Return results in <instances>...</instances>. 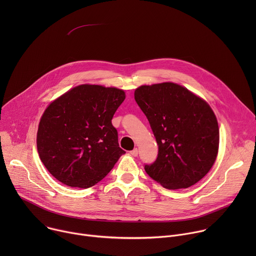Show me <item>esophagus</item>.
<instances>
[{
    "label": "esophagus",
    "mask_w": 256,
    "mask_h": 256,
    "mask_svg": "<svg viewBox=\"0 0 256 256\" xmlns=\"http://www.w3.org/2000/svg\"><path fill=\"white\" fill-rule=\"evenodd\" d=\"M138 149H136V148L130 152V154L132 156H134V157H136V156H138Z\"/></svg>",
    "instance_id": "1"
}]
</instances>
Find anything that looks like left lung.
I'll return each instance as SVG.
<instances>
[{"instance_id":"obj_1","label":"left lung","mask_w":256,"mask_h":256,"mask_svg":"<svg viewBox=\"0 0 256 256\" xmlns=\"http://www.w3.org/2000/svg\"><path fill=\"white\" fill-rule=\"evenodd\" d=\"M134 100L147 116L158 144L147 174L167 190L188 188L212 167L218 126L210 105L180 85L166 82L136 89Z\"/></svg>"}]
</instances>
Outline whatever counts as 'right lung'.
<instances>
[{
    "label": "right lung",
    "mask_w": 256,
    "mask_h": 256,
    "mask_svg": "<svg viewBox=\"0 0 256 256\" xmlns=\"http://www.w3.org/2000/svg\"><path fill=\"white\" fill-rule=\"evenodd\" d=\"M124 98L120 89L85 84L48 105L36 142L42 162L54 178L68 186L88 188L114 168L126 153L112 124Z\"/></svg>",
    "instance_id": "1"
}]
</instances>
